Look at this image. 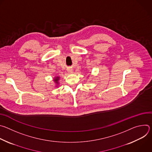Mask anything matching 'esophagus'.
Here are the masks:
<instances>
[{"label":"esophagus","mask_w":152,"mask_h":152,"mask_svg":"<svg viewBox=\"0 0 152 152\" xmlns=\"http://www.w3.org/2000/svg\"><path fill=\"white\" fill-rule=\"evenodd\" d=\"M68 72H69V73H73V70L72 69H70L68 70Z\"/></svg>","instance_id":"esophagus-1"}]
</instances>
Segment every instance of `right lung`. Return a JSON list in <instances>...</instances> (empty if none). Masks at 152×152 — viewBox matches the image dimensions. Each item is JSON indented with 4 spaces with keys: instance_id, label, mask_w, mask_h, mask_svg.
<instances>
[{
    "instance_id": "add662e5",
    "label": "right lung",
    "mask_w": 152,
    "mask_h": 152,
    "mask_svg": "<svg viewBox=\"0 0 152 152\" xmlns=\"http://www.w3.org/2000/svg\"><path fill=\"white\" fill-rule=\"evenodd\" d=\"M59 77H56V78H55V79H54V81L58 84V80H59Z\"/></svg>"
}]
</instances>
